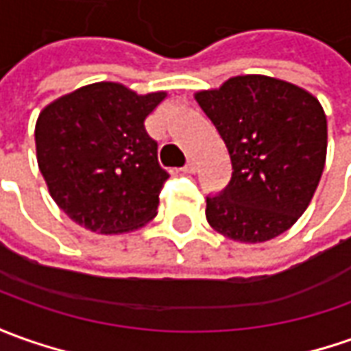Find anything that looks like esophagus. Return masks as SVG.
<instances>
[{"label": "esophagus", "mask_w": 351, "mask_h": 351, "mask_svg": "<svg viewBox=\"0 0 351 351\" xmlns=\"http://www.w3.org/2000/svg\"><path fill=\"white\" fill-rule=\"evenodd\" d=\"M195 169H197V167H195L194 161H188V163L184 165V169H182V173H188V175H192V173H195Z\"/></svg>", "instance_id": "34e87169"}]
</instances>
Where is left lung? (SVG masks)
Instances as JSON below:
<instances>
[{
  "label": "left lung",
  "mask_w": 351,
  "mask_h": 351,
  "mask_svg": "<svg viewBox=\"0 0 351 351\" xmlns=\"http://www.w3.org/2000/svg\"><path fill=\"white\" fill-rule=\"evenodd\" d=\"M225 142L232 176L207 195V223L234 242L286 232L315 194L326 159V115L315 95L273 76L228 78L195 94Z\"/></svg>",
  "instance_id": "8db88e82"
}]
</instances>
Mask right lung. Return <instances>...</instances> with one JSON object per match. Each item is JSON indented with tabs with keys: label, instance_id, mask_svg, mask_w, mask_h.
<instances>
[{
	"label": "right lung",
	"instance_id": "add662e5",
	"mask_svg": "<svg viewBox=\"0 0 351 351\" xmlns=\"http://www.w3.org/2000/svg\"><path fill=\"white\" fill-rule=\"evenodd\" d=\"M165 97L95 82L44 107L34 130L38 167L53 202L75 223L121 234L157 215L169 175L144 121Z\"/></svg>",
	"mask_w": 351,
	"mask_h": 351
}]
</instances>
